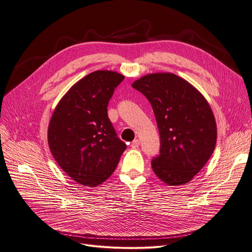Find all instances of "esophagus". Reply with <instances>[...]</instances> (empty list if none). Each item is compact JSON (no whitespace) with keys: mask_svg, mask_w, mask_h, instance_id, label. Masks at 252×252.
Returning <instances> with one entry per match:
<instances>
[{"mask_svg":"<svg viewBox=\"0 0 252 252\" xmlns=\"http://www.w3.org/2000/svg\"><path fill=\"white\" fill-rule=\"evenodd\" d=\"M139 144H140L139 140L138 139H134V140L132 141V143H131V147H133V149H137V147L139 146Z\"/></svg>","mask_w":252,"mask_h":252,"instance_id":"34e87169","label":"esophagus"}]
</instances>
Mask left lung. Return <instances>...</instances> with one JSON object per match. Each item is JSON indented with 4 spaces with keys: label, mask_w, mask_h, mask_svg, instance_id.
<instances>
[{
    "label": "left lung",
    "mask_w": 252,
    "mask_h": 252,
    "mask_svg": "<svg viewBox=\"0 0 252 252\" xmlns=\"http://www.w3.org/2000/svg\"><path fill=\"white\" fill-rule=\"evenodd\" d=\"M153 107L159 132V155L152 168L168 185H183L203 168L215 151L217 125L204 96L172 73H153L132 84Z\"/></svg>",
    "instance_id": "1"
}]
</instances>
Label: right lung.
Here are the masks:
<instances>
[{
	"label": "right lung",
	"mask_w": 252,
	"mask_h": 252,
	"mask_svg": "<svg viewBox=\"0 0 252 252\" xmlns=\"http://www.w3.org/2000/svg\"><path fill=\"white\" fill-rule=\"evenodd\" d=\"M123 79L108 70L88 74L61 98L51 118V153L60 168L81 185L105 182L126 150L108 117L109 100Z\"/></svg>",
	"instance_id": "1"
}]
</instances>
